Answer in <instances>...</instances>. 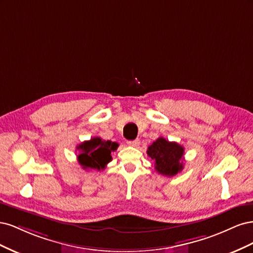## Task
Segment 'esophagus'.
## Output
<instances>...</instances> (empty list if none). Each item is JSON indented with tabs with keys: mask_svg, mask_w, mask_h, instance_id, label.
I'll use <instances>...</instances> for the list:
<instances>
[{
	"mask_svg": "<svg viewBox=\"0 0 253 253\" xmlns=\"http://www.w3.org/2000/svg\"><path fill=\"white\" fill-rule=\"evenodd\" d=\"M140 143V140L139 139H135V140H128L127 141V144L131 145V147H138Z\"/></svg>",
	"mask_w": 253,
	"mask_h": 253,
	"instance_id": "esophagus-1",
	"label": "esophagus"
}]
</instances>
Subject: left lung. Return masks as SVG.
<instances>
[{
    "instance_id": "1",
    "label": "left lung",
    "mask_w": 253,
    "mask_h": 253,
    "mask_svg": "<svg viewBox=\"0 0 253 253\" xmlns=\"http://www.w3.org/2000/svg\"><path fill=\"white\" fill-rule=\"evenodd\" d=\"M147 154L155 163V170L165 176H174L183 168L185 150L180 144L159 137L148 148Z\"/></svg>"
}]
</instances>
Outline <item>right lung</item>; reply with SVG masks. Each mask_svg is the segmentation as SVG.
Masks as SVG:
<instances>
[{
    "mask_svg": "<svg viewBox=\"0 0 253 253\" xmlns=\"http://www.w3.org/2000/svg\"><path fill=\"white\" fill-rule=\"evenodd\" d=\"M118 148L117 142L102 140L100 137H94L90 140L84 141L77 147L79 150L78 162L83 169L103 170L111 160V153Z\"/></svg>",
    "mask_w": 253,
    "mask_h": 253,
    "instance_id": "right-lung-1",
    "label": "right lung"
}]
</instances>
